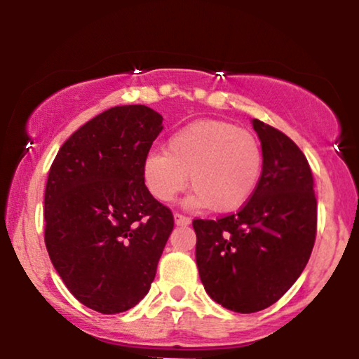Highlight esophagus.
Wrapping results in <instances>:
<instances>
[{"mask_svg": "<svg viewBox=\"0 0 359 359\" xmlns=\"http://www.w3.org/2000/svg\"><path fill=\"white\" fill-rule=\"evenodd\" d=\"M175 224L180 225V227H184V225H189L191 224V219L186 217V215H181L176 212L175 214Z\"/></svg>", "mask_w": 359, "mask_h": 359, "instance_id": "obj_1", "label": "esophagus"}]
</instances>
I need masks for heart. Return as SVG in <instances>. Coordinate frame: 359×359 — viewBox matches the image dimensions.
I'll use <instances>...</instances> for the list:
<instances>
[{
    "instance_id": "heart-1",
    "label": "heart",
    "mask_w": 359,
    "mask_h": 359,
    "mask_svg": "<svg viewBox=\"0 0 359 359\" xmlns=\"http://www.w3.org/2000/svg\"><path fill=\"white\" fill-rule=\"evenodd\" d=\"M263 173V149L257 135L232 122L201 119L166 140V151H150L142 175L155 199L170 203L188 184L191 209L233 212L250 201Z\"/></svg>"
}]
</instances>
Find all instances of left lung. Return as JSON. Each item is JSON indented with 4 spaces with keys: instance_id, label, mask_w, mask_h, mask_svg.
Wrapping results in <instances>:
<instances>
[{
    "instance_id": "1",
    "label": "left lung",
    "mask_w": 359,
    "mask_h": 359,
    "mask_svg": "<svg viewBox=\"0 0 359 359\" xmlns=\"http://www.w3.org/2000/svg\"><path fill=\"white\" fill-rule=\"evenodd\" d=\"M263 173L237 214L193 220L196 263L210 299L229 311H263L284 296L311 258L317 199L301 149L274 127L253 119Z\"/></svg>"
}]
</instances>
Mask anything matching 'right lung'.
I'll use <instances>...</instances> for the list:
<instances>
[{"mask_svg": "<svg viewBox=\"0 0 359 359\" xmlns=\"http://www.w3.org/2000/svg\"><path fill=\"white\" fill-rule=\"evenodd\" d=\"M161 122L147 106L111 107L70 135L48 171V257L68 291L96 312H126L147 296L173 230L171 210L142 175Z\"/></svg>", "mask_w": 359, "mask_h": 359, "instance_id": "add662e5", "label": "right lung"}]
</instances>
